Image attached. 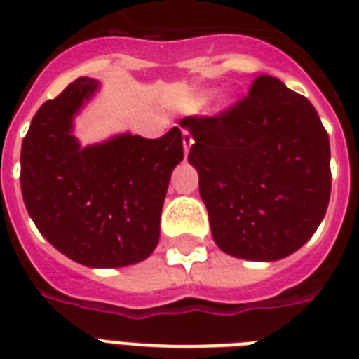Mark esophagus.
Here are the masks:
<instances>
[{"label": "esophagus", "mask_w": 359, "mask_h": 359, "mask_svg": "<svg viewBox=\"0 0 359 359\" xmlns=\"http://www.w3.org/2000/svg\"><path fill=\"white\" fill-rule=\"evenodd\" d=\"M191 145H194V137H191V134L188 130H182V147H184V154H188Z\"/></svg>", "instance_id": "34e87169"}]
</instances>
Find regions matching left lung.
I'll use <instances>...</instances> for the list:
<instances>
[{"label":"left lung","mask_w":359,"mask_h":359,"mask_svg":"<svg viewBox=\"0 0 359 359\" xmlns=\"http://www.w3.org/2000/svg\"><path fill=\"white\" fill-rule=\"evenodd\" d=\"M194 137L214 242L245 261H279L300 250L330 203V140L317 109L272 76L216 117L180 121Z\"/></svg>","instance_id":"8db88e82"}]
</instances>
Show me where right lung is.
Masks as SVG:
<instances>
[{
	"mask_svg": "<svg viewBox=\"0 0 359 359\" xmlns=\"http://www.w3.org/2000/svg\"><path fill=\"white\" fill-rule=\"evenodd\" d=\"M100 89L78 78L39 108L22 141L20 186L36 229L89 268L145 261L158 245L169 179L182 162V134L158 140L130 132L83 147L74 119Z\"/></svg>",
	"mask_w": 359,
	"mask_h": 359,
	"instance_id": "1",
	"label": "right lung"
}]
</instances>
